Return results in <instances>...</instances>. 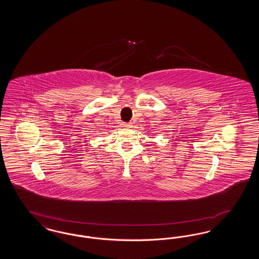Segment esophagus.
Wrapping results in <instances>:
<instances>
[{
    "label": "esophagus",
    "instance_id": "34e87169",
    "mask_svg": "<svg viewBox=\"0 0 259 259\" xmlns=\"http://www.w3.org/2000/svg\"><path fill=\"white\" fill-rule=\"evenodd\" d=\"M121 126L123 127V128H131L132 127V124L131 123H122L121 124Z\"/></svg>",
    "mask_w": 259,
    "mask_h": 259
}]
</instances>
